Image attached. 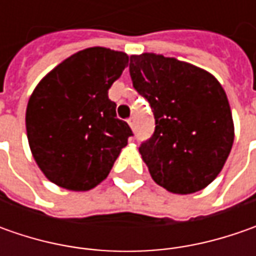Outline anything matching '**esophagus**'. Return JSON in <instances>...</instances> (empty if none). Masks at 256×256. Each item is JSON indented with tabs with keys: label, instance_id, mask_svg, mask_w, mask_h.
Masks as SVG:
<instances>
[{
	"label": "esophagus",
	"instance_id": "1",
	"mask_svg": "<svg viewBox=\"0 0 256 256\" xmlns=\"http://www.w3.org/2000/svg\"><path fill=\"white\" fill-rule=\"evenodd\" d=\"M128 124H130V126H131L132 130H135V118H134V116H131V118L128 120Z\"/></svg>",
	"mask_w": 256,
	"mask_h": 256
}]
</instances>
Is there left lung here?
Masks as SVG:
<instances>
[{
	"mask_svg": "<svg viewBox=\"0 0 256 256\" xmlns=\"http://www.w3.org/2000/svg\"><path fill=\"white\" fill-rule=\"evenodd\" d=\"M135 91L155 118L151 138L140 146L152 180L174 194L210 185L231 152L234 124L221 84L191 64L162 55L130 58Z\"/></svg>",
	"mask_w": 256,
	"mask_h": 256,
	"instance_id": "left-lung-1",
	"label": "left lung"
}]
</instances>
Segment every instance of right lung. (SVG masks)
I'll return each mask as SVG.
<instances>
[{
    "label": "right lung",
    "instance_id": "obj_1",
    "mask_svg": "<svg viewBox=\"0 0 256 256\" xmlns=\"http://www.w3.org/2000/svg\"><path fill=\"white\" fill-rule=\"evenodd\" d=\"M126 65L125 52L88 48L66 58L36 85L25 125L35 161L51 182L88 191L108 176L134 135L108 98Z\"/></svg>",
    "mask_w": 256,
    "mask_h": 256
}]
</instances>
